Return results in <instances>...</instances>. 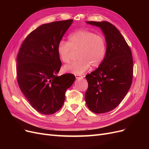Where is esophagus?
Returning <instances> with one entry per match:
<instances>
[{
	"label": "esophagus",
	"instance_id": "esophagus-1",
	"mask_svg": "<svg viewBox=\"0 0 149 149\" xmlns=\"http://www.w3.org/2000/svg\"><path fill=\"white\" fill-rule=\"evenodd\" d=\"M75 76H76V78H77V79H79V78L82 79L83 78V76H81V75H80V74H76Z\"/></svg>",
	"mask_w": 149,
	"mask_h": 149
}]
</instances>
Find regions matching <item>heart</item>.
Segmentation results:
<instances>
[{
  "mask_svg": "<svg viewBox=\"0 0 149 149\" xmlns=\"http://www.w3.org/2000/svg\"><path fill=\"white\" fill-rule=\"evenodd\" d=\"M107 45L103 36L93 31L80 30L72 33L67 42L61 40L57 46L60 60L65 63L70 62L73 52H77L78 60L63 67L67 73L80 74L86 71L92 65L100 66L104 60Z\"/></svg>",
  "mask_w": 149,
  "mask_h": 149,
  "instance_id": "b5f03b06",
  "label": "heart"
}]
</instances>
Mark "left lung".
<instances>
[{
	"instance_id": "8db88e82",
	"label": "left lung",
	"mask_w": 149,
	"mask_h": 149,
	"mask_svg": "<svg viewBox=\"0 0 149 149\" xmlns=\"http://www.w3.org/2000/svg\"><path fill=\"white\" fill-rule=\"evenodd\" d=\"M86 22L101 29L107 49L102 63L86 76L88 88L85 101L94 113H105L119 104L130 88L133 76L132 53L119 30L112 24L106 21Z\"/></svg>"
}]
</instances>
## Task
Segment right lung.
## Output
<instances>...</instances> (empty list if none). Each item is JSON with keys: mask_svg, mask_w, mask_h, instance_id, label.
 Segmentation results:
<instances>
[{"mask_svg": "<svg viewBox=\"0 0 149 149\" xmlns=\"http://www.w3.org/2000/svg\"><path fill=\"white\" fill-rule=\"evenodd\" d=\"M73 20L40 25L26 37L17 58V81L30 105L42 114L59 111L65 92L75 80L68 73L58 76L61 62L57 46Z\"/></svg>", "mask_w": 149, "mask_h": 149, "instance_id": "obj_1", "label": "right lung"}]
</instances>
